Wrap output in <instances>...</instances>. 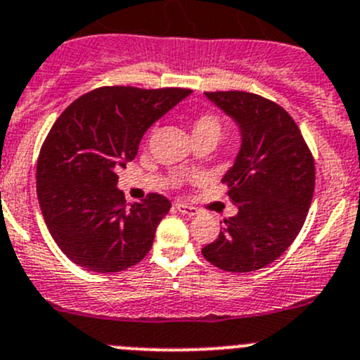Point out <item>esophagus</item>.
I'll return each instance as SVG.
<instances>
[{"mask_svg":"<svg viewBox=\"0 0 360 360\" xmlns=\"http://www.w3.org/2000/svg\"><path fill=\"white\" fill-rule=\"evenodd\" d=\"M176 210L179 211L181 214H184V217H195V214H199V210L193 206H188V204L184 202H176Z\"/></svg>","mask_w":360,"mask_h":360,"instance_id":"obj_1","label":"esophagus"}]
</instances>
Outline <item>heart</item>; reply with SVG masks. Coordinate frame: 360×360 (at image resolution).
<instances>
[{
	"instance_id": "1",
	"label": "heart",
	"mask_w": 360,
	"mask_h": 360,
	"mask_svg": "<svg viewBox=\"0 0 360 360\" xmlns=\"http://www.w3.org/2000/svg\"><path fill=\"white\" fill-rule=\"evenodd\" d=\"M191 134H213L220 139L221 134V120L218 115L213 113H202L197 117L191 124Z\"/></svg>"
}]
</instances>
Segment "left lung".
I'll list each match as a JSON object with an SVG mask.
<instances>
[{
  "label": "left lung",
  "instance_id": "left-lung-1",
  "mask_svg": "<svg viewBox=\"0 0 360 360\" xmlns=\"http://www.w3.org/2000/svg\"><path fill=\"white\" fill-rule=\"evenodd\" d=\"M233 119L240 149L221 183L238 213L226 220L202 256L220 270L247 274L268 266L300 233L314 193V161L290 113L248 92H206Z\"/></svg>",
  "mask_w": 360,
  "mask_h": 360
}]
</instances>
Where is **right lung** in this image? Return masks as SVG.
<instances>
[{
	"label": "right lung",
	"mask_w": 360,
	"mask_h": 360,
	"mask_svg": "<svg viewBox=\"0 0 360 360\" xmlns=\"http://www.w3.org/2000/svg\"><path fill=\"white\" fill-rule=\"evenodd\" d=\"M191 90L103 86L58 117L37 161V197L53 240L72 263L115 274L140 263L170 200L150 193L127 206L117 170L146 131Z\"/></svg>",
	"instance_id": "add662e5"
}]
</instances>
